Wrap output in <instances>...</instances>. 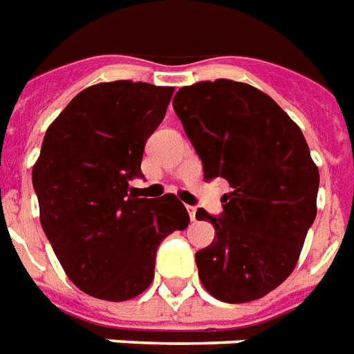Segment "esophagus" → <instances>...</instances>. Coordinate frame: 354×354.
<instances>
[{
  "mask_svg": "<svg viewBox=\"0 0 354 354\" xmlns=\"http://www.w3.org/2000/svg\"><path fill=\"white\" fill-rule=\"evenodd\" d=\"M187 212H189V217H191V221H196V217H198V213H196V207L195 206H187Z\"/></svg>",
  "mask_w": 354,
  "mask_h": 354,
  "instance_id": "34e87169",
  "label": "esophagus"
}]
</instances>
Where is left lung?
<instances>
[{"mask_svg":"<svg viewBox=\"0 0 354 354\" xmlns=\"http://www.w3.org/2000/svg\"><path fill=\"white\" fill-rule=\"evenodd\" d=\"M172 107L206 182L230 183L219 215L196 212L215 228L195 254L202 284L225 303L260 299L290 277L317 212L319 172L303 131L273 98L230 80L182 87Z\"/></svg>","mask_w":354,"mask_h":354,"instance_id":"left-lung-1","label":"left lung"}]
</instances>
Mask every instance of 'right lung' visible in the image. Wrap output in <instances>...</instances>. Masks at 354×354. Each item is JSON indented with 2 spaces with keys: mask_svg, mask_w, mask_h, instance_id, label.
Segmentation results:
<instances>
[{
  "mask_svg": "<svg viewBox=\"0 0 354 354\" xmlns=\"http://www.w3.org/2000/svg\"><path fill=\"white\" fill-rule=\"evenodd\" d=\"M174 93L113 81L81 91L44 135L33 167L40 225L81 291L128 301L153 280L159 243L189 225L174 195L141 198L129 187Z\"/></svg>",
  "mask_w": 354,
  "mask_h": 354,
  "instance_id": "right-lung-1",
  "label": "right lung"
}]
</instances>
